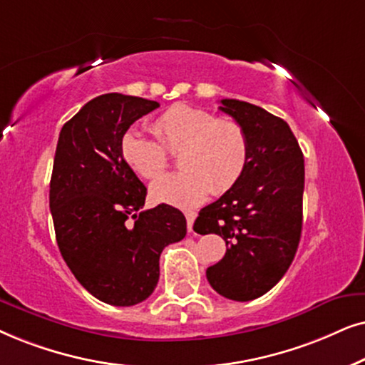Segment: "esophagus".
<instances>
[{
  "instance_id": "1",
  "label": "esophagus",
  "mask_w": 365,
  "mask_h": 365,
  "mask_svg": "<svg viewBox=\"0 0 365 365\" xmlns=\"http://www.w3.org/2000/svg\"><path fill=\"white\" fill-rule=\"evenodd\" d=\"M185 217H187V228L188 232H192V227H193V220H195L197 213L193 210H185Z\"/></svg>"
}]
</instances>
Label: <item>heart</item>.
I'll return each mask as SVG.
<instances>
[{
	"mask_svg": "<svg viewBox=\"0 0 365 365\" xmlns=\"http://www.w3.org/2000/svg\"><path fill=\"white\" fill-rule=\"evenodd\" d=\"M156 140L128 130L120 140L125 163L152 180L168 165L167 152H180V172L160 177L150 187L153 200L175 207H195L208 193H225L239 182L249 160V138L233 118L187 103H175L153 120Z\"/></svg>",
	"mask_w": 365,
	"mask_h": 365,
	"instance_id": "obj_1",
	"label": "heart"
}]
</instances>
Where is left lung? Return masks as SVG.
I'll use <instances>...</instances> for the list:
<instances>
[{"mask_svg": "<svg viewBox=\"0 0 365 365\" xmlns=\"http://www.w3.org/2000/svg\"><path fill=\"white\" fill-rule=\"evenodd\" d=\"M220 103L218 108L245 130L249 160L239 182L202 208L193 230L225 240V257L207 269L212 289L247 302L269 292L297 252L304 155L287 121L247 101L225 98Z\"/></svg>", "mask_w": 365, "mask_h": 365, "instance_id": "8db88e82", "label": "left lung"}]
</instances>
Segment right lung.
Wrapping results in <instances>:
<instances>
[{
    "label": "right lung",
    "instance_id": "obj_1",
    "mask_svg": "<svg viewBox=\"0 0 365 365\" xmlns=\"http://www.w3.org/2000/svg\"><path fill=\"white\" fill-rule=\"evenodd\" d=\"M157 101L100 95L63 125L50 182L58 249L71 274L101 302L130 307L157 287L160 254L187 235L167 203L143 210L147 187L120 153V140Z\"/></svg>",
    "mask_w": 365,
    "mask_h": 365
}]
</instances>
